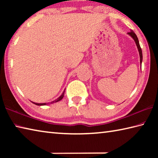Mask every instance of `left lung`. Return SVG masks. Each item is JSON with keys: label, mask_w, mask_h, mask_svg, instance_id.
<instances>
[{"label": "left lung", "mask_w": 158, "mask_h": 158, "mask_svg": "<svg viewBox=\"0 0 158 158\" xmlns=\"http://www.w3.org/2000/svg\"><path fill=\"white\" fill-rule=\"evenodd\" d=\"M128 34L130 35L134 39V40H135L136 44H137V47L138 48V51H139V56H140V63H142V59H143V56H142V51H141V47H140V44H139V40L137 38V36L136 35V34L135 33V32H134L132 30H131L130 33H128Z\"/></svg>", "instance_id": "left-lung-1"}]
</instances>
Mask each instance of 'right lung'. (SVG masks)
Masks as SVG:
<instances>
[{"instance_id":"right-lung-1","label":"right lung","mask_w":158,"mask_h":158,"mask_svg":"<svg viewBox=\"0 0 158 158\" xmlns=\"http://www.w3.org/2000/svg\"><path fill=\"white\" fill-rule=\"evenodd\" d=\"M64 93H65V91H63V93H62V95H61L59 98H57L56 100L52 101V102H50V104H52V103H54V102H58V101H60V100H62L63 98L64 97ZM33 103L35 104V105H37V106H42V105H48V104H49V103H35V102H33Z\"/></svg>"}]
</instances>
